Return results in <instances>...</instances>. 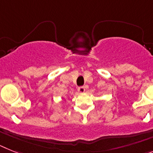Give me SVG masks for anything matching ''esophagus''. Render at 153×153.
Masks as SVG:
<instances>
[{"label":"esophagus","instance_id":"obj_1","mask_svg":"<svg viewBox=\"0 0 153 153\" xmlns=\"http://www.w3.org/2000/svg\"><path fill=\"white\" fill-rule=\"evenodd\" d=\"M78 91L81 93L85 92V88L84 86H80V87L78 88Z\"/></svg>","mask_w":153,"mask_h":153}]
</instances>
